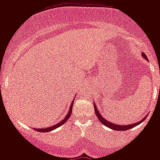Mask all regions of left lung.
<instances>
[{
	"label": "left lung",
	"instance_id": "obj_1",
	"mask_svg": "<svg viewBox=\"0 0 160 160\" xmlns=\"http://www.w3.org/2000/svg\"><path fill=\"white\" fill-rule=\"evenodd\" d=\"M142 56L148 60V58H147V56L145 55V54L144 53H142ZM95 114H96V116H97V118L100 119V121L103 124H105V126L109 127V128H110V129H114V130H119V131H120V130H121V131H124V130H128V129H132L133 127L137 126L138 124H139L140 123H142V122L144 121V119H146V117H144V119H141V120H139V122L134 123V124H129V125H128V124H127V125L126 124H125V125H119V124H113V123H111V122L107 121L106 119H104V118L102 117V115H100V112H99V110H98L97 108H96V106H95Z\"/></svg>",
	"mask_w": 160,
	"mask_h": 160
}]
</instances>
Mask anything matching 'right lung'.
<instances>
[{
    "mask_svg": "<svg viewBox=\"0 0 160 160\" xmlns=\"http://www.w3.org/2000/svg\"><path fill=\"white\" fill-rule=\"evenodd\" d=\"M73 104H74V101H73L72 104H71V105H70V110H69V112H68L67 115H66V116L65 117V119H63L62 121H60L59 124H57L56 125H53V126H51V127H48V128H43V129H36V130H37L38 132H48V131H51V130H53V129H56V128H58V127L60 126V125H62V124H65V122L67 121V119L70 118V115H71Z\"/></svg>",
    "mask_w": 160,
    "mask_h": 160,
    "instance_id": "1",
    "label": "right lung"
}]
</instances>
